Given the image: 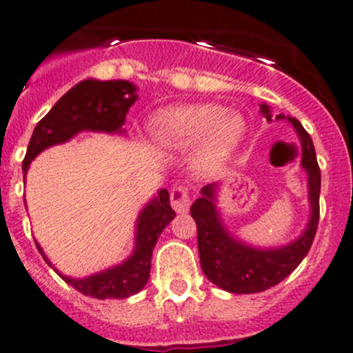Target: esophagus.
<instances>
[{
	"label": "esophagus",
	"instance_id": "esophagus-1",
	"mask_svg": "<svg viewBox=\"0 0 353 353\" xmlns=\"http://www.w3.org/2000/svg\"><path fill=\"white\" fill-rule=\"evenodd\" d=\"M191 205V198H189V192L186 188L176 186L170 191V206L176 213H186Z\"/></svg>",
	"mask_w": 353,
	"mask_h": 353
}]
</instances>
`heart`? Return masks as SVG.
Segmentation results:
<instances>
[{"instance_id": "1", "label": "heart", "mask_w": 353, "mask_h": 353, "mask_svg": "<svg viewBox=\"0 0 353 353\" xmlns=\"http://www.w3.org/2000/svg\"><path fill=\"white\" fill-rule=\"evenodd\" d=\"M247 125L235 111L220 105H191L162 110L152 120L155 142L167 150L186 152L196 147L199 170L220 169L242 143Z\"/></svg>"}]
</instances>
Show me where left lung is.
<instances>
[{
  "label": "left lung",
  "mask_w": 353,
  "mask_h": 353,
  "mask_svg": "<svg viewBox=\"0 0 353 353\" xmlns=\"http://www.w3.org/2000/svg\"><path fill=\"white\" fill-rule=\"evenodd\" d=\"M261 113L272 121L269 106L261 105ZM284 114H276V120H284ZM299 137L303 148L301 165L307 172L311 214L306 230L294 242L277 248H255L233 239L226 232L216 210L218 184H208L201 189V198L191 206V216L198 226V250L205 276L218 288L235 294H254L279 284L296 269L310 252L318 220H320L321 172L316 161L313 140L296 118L288 117Z\"/></svg>",
  "instance_id": "8db88e82"
}]
</instances>
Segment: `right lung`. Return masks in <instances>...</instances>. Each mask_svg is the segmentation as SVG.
<instances>
[{
	"label": "right lung",
	"instance_id": "obj_1",
	"mask_svg": "<svg viewBox=\"0 0 353 353\" xmlns=\"http://www.w3.org/2000/svg\"><path fill=\"white\" fill-rule=\"evenodd\" d=\"M137 98V86L128 81L84 79L69 89L33 130L21 167L23 179L27 176L30 162L40 152L57 143L68 142L83 130L123 133L121 127L125 125V117ZM174 216L176 211L170 208L169 191L161 189L139 214L133 254L120 265L83 279H72L59 272L50 264L39 243L37 248L42 254L43 261L81 294L98 299H123L142 291L147 284L150 277L152 250L162 230L174 220Z\"/></svg>",
	"mask_w": 353,
	"mask_h": 353
}]
</instances>
